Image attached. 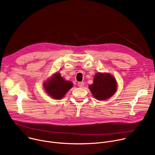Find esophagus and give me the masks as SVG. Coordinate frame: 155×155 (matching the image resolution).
Listing matches in <instances>:
<instances>
[{
    "instance_id": "esophagus-1",
    "label": "esophagus",
    "mask_w": 155,
    "mask_h": 155,
    "mask_svg": "<svg viewBox=\"0 0 155 155\" xmlns=\"http://www.w3.org/2000/svg\"><path fill=\"white\" fill-rule=\"evenodd\" d=\"M78 86L80 87H83L84 86V83L83 82H78Z\"/></svg>"
}]
</instances>
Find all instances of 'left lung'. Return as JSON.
<instances>
[{
  "label": "left lung",
  "mask_w": 155,
  "mask_h": 155,
  "mask_svg": "<svg viewBox=\"0 0 155 155\" xmlns=\"http://www.w3.org/2000/svg\"><path fill=\"white\" fill-rule=\"evenodd\" d=\"M118 84L115 78L107 72H97L94 76L93 84L88 87L93 97L99 101L109 99L117 91Z\"/></svg>",
  "instance_id": "left-lung-1"
}]
</instances>
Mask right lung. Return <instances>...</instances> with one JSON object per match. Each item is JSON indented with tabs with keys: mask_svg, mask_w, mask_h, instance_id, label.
Wrapping results in <instances>:
<instances>
[{
	"mask_svg": "<svg viewBox=\"0 0 155 155\" xmlns=\"http://www.w3.org/2000/svg\"><path fill=\"white\" fill-rule=\"evenodd\" d=\"M71 81L65 80L59 72L53 74L43 83L44 90L47 94L54 99H61L73 87Z\"/></svg>",
	"mask_w": 155,
	"mask_h": 155,
	"instance_id": "obj_1",
	"label": "right lung"
}]
</instances>
